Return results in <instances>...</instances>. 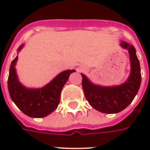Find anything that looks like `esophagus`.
Segmentation results:
<instances>
[{
	"label": "esophagus",
	"instance_id": "34e87169",
	"mask_svg": "<svg viewBox=\"0 0 150 150\" xmlns=\"http://www.w3.org/2000/svg\"><path fill=\"white\" fill-rule=\"evenodd\" d=\"M84 71V68H81L79 70V71Z\"/></svg>",
	"mask_w": 150,
	"mask_h": 150
}]
</instances>
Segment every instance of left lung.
<instances>
[{
    "instance_id": "obj_1",
    "label": "left lung",
    "mask_w": 150,
    "mask_h": 150,
    "mask_svg": "<svg viewBox=\"0 0 150 150\" xmlns=\"http://www.w3.org/2000/svg\"><path fill=\"white\" fill-rule=\"evenodd\" d=\"M120 45L128 50L131 67L129 78L125 83L116 86H100L93 83L86 75L81 74L86 99L91 107L100 112L112 114L124 110L132 103L141 86V67L136 49L124 41Z\"/></svg>"
}]
</instances>
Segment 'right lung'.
I'll list each match as a JSON object with an SVG mask.
<instances>
[{"label": "right lung", "mask_w": 150, "mask_h": 150, "mask_svg": "<svg viewBox=\"0 0 150 150\" xmlns=\"http://www.w3.org/2000/svg\"><path fill=\"white\" fill-rule=\"evenodd\" d=\"M24 44L18 47V53ZM17 56L11 62L8 79V89L12 100L17 107L26 116L33 118H41L48 116L58 108L60 94L68 80L70 75L75 70H67L59 73L49 83L41 88H29L25 87L18 79L15 66Z\"/></svg>", "instance_id": "right-lung-1"}]
</instances>
